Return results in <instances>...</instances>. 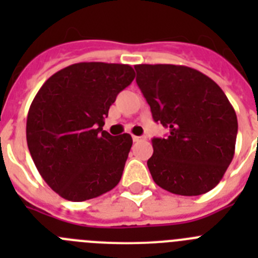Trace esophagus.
Segmentation results:
<instances>
[{"label":"esophagus","mask_w":258,"mask_h":258,"mask_svg":"<svg viewBox=\"0 0 258 258\" xmlns=\"http://www.w3.org/2000/svg\"><path fill=\"white\" fill-rule=\"evenodd\" d=\"M146 138L145 137H137V136H133V141L134 142H141V141H145Z\"/></svg>","instance_id":"esophagus-1"}]
</instances>
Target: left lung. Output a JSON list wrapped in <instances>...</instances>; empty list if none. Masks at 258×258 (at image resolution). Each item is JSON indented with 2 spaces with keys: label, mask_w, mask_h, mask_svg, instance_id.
<instances>
[{
  "label": "left lung",
  "mask_w": 258,
  "mask_h": 258,
  "mask_svg": "<svg viewBox=\"0 0 258 258\" xmlns=\"http://www.w3.org/2000/svg\"><path fill=\"white\" fill-rule=\"evenodd\" d=\"M137 84L152 117L169 127L154 138L147 161L157 186L197 197L216 187L235 154L238 118L222 89L198 70L174 64L136 66Z\"/></svg>",
  "instance_id": "1"
}]
</instances>
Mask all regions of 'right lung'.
<instances>
[{
	"label": "right lung",
	"mask_w": 258,
	"mask_h": 258,
	"mask_svg": "<svg viewBox=\"0 0 258 258\" xmlns=\"http://www.w3.org/2000/svg\"><path fill=\"white\" fill-rule=\"evenodd\" d=\"M129 64L83 61L45 81L29 107L27 145L44 181L71 202L101 197L120 182L133 145L111 136L104 118L134 80Z\"/></svg>",
	"instance_id": "obj_1"
}]
</instances>
